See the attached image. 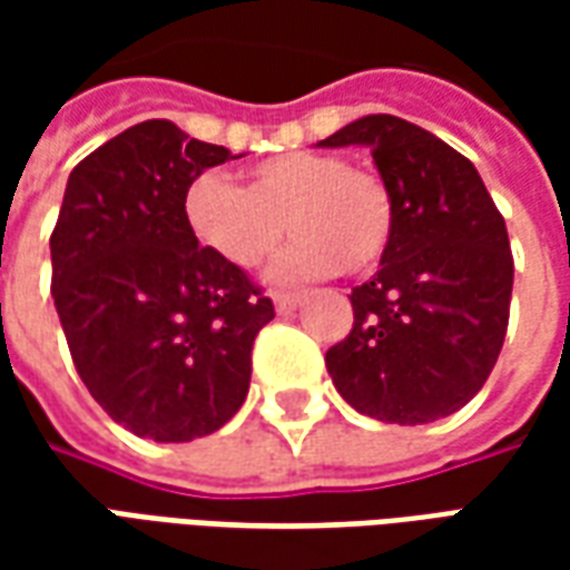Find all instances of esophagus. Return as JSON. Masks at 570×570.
<instances>
[{
	"mask_svg": "<svg viewBox=\"0 0 570 570\" xmlns=\"http://www.w3.org/2000/svg\"><path fill=\"white\" fill-rule=\"evenodd\" d=\"M274 308L277 311H293L302 302V296L298 293H274Z\"/></svg>",
	"mask_w": 570,
	"mask_h": 570,
	"instance_id": "esophagus-1",
	"label": "esophagus"
}]
</instances>
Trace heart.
Here are the masks:
<instances>
[{
	"label": "heart",
	"instance_id": "heart-1",
	"mask_svg": "<svg viewBox=\"0 0 570 570\" xmlns=\"http://www.w3.org/2000/svg\"><path fill=\"white\" fill-rule=\"evenodd\" d=\"M183 216L200 247L237 272L256 268L284 232L296 237L277 256V281H305L335 268L370 274L396 232L394 191L382 174L347 167L330 151H286L253 164L240 188L204 174L186 188Z\"/></svg>",
	"mask_w": 570,
	"mask_h": 570
}]
</instances>
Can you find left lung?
<instances>
[{
  "instance_id": "8db88e82",
  "label": "left lung",
  "mask_w": 570,
  "mask_h": 570,
  "mask_svg": "<svg viewBox=\"0 0 570 570\" xmlns=\"http://www.w3.org/2000/svg\"><path fill=\"white\" fill-rule=\"evenodd\" d=\"M321 146H370L396 204L382 268L351 289L354 326L326 351L335 391L387 424L445 419L479 394L507 335L501 210L461 151L406 118L363 116Z\"/></svg>"
}]
</instances>
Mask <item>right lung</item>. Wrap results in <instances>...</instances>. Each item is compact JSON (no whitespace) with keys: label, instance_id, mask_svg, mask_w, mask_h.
Returning a JSON list of instances; mask_svg holds the SVG:
<instances>
[{"label":"right lung","instance_id":"add662e5","mask_svg":"<svg viewBox=\"0 0 570 570\" xmlns=\"http://www.w3.org/2000/svg\"><path fill=\"white\" fill-rule=\"evenodd\" d=\"M235 158L151 118L69 174L51 232V296L81 382L121 428L155 442L219 430L244 406L272 298L183 216L186 188Z\"/></svg>","mask_w":570,"mask_h":570}]
</instances>
